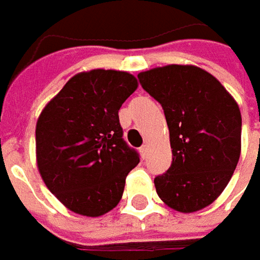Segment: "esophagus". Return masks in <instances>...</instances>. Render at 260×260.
Wrapping results in <instances>:
<instances>
[{
  "instance_id": "esophagus-1",
  "label": "esophagus",
  "mask_w": 260,
  "mask_h": 260,
  "mask_svg": "<svg viewBox=\"0 0 260 260\" xmlns=\"http://www.w3.org/2000/svg\"><path fill=\"white\" fill-rule=\"evenodd\" d=\"M140 156H142L143 159L147 156V145H143L140 147Z\"/></svg>"
}]
</instances>
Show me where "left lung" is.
I'll use <instances>...</instances> for the list:
<instances>
[{"mask_svg":"<svg viewBox=\"0 0 260 260\" xmlns=\"http://www.w3.org/2000/svg\"><path fill=\"white\" fill-rule=\"evenodd\" d=\"M137 78L162 105L169 128L172 164L155 178L156 192L179 213L200 211L224 191L239 162V105L218 79L198 66L166 65Z\"/></svg>","mask_w":260,"mask_h":260,"instance_id":"obj_1","label":"left lung"}]
</instances>
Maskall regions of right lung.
Masks as SVG:
<instances>
[{
  "label": "right lung",
  "instance_id": "1",
  "mask_svg": "<svg viewBox=\"0 0 260 260\" xmlns=\"http://www.w3.org/2000/svg\"><path fill=\"white\" fill-rule=\"evenodd\" d=\"M137 89L128 72L72 76L36 124V159L49 191L68 210L100 217L120 203L139 155L123 140L118 110Z\"/></svg>",
  "mask_w": 260,
  "mask_h": 260
}]
</instances>
